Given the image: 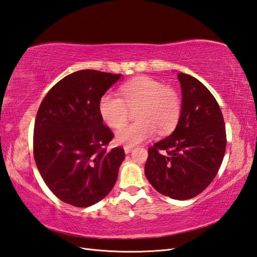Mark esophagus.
Returning a JSON list of instances; mask_svg holds the SVG:
<instances>
[{"label":"esophagus","instance_id":"1","mask_svg":"<svg viewBox=\"0 0 257 257\" xmlns=\"http://www.w3.org/2000/svg\"><path fill=\"white\" fill-rule=\"evenodd\" d=\"M123 151H124V153H126V154H129L131 151H133V148H131V147H124Z\"/></svg>","mask_w":257,"mask_h":257}]
</instances>
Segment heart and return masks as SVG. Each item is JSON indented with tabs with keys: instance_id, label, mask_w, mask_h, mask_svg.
Here are the masks:
<instances>
[{
	"instance_id": "obj_1",
	"label": "heart",
	"mask_w": 257,
	"mask_h": 257,
	"mask_svg": "<svg viewBox=\"0 0 257 257\" xmlns=\"http://www.w3.org/2000/svg\"><path fill=\"white\" fill-rule=\"evenodd\" d=\"M119 97L104 94L98 103V111L108 127L118 129L128 120L130 110H136L138 121L117 131L118 144L134 147L153 138L156 129L161 134L172 130L179 120L181 101L178 93L153 78L140 77L123 83Z\"/></svg>"
}]
</instances>
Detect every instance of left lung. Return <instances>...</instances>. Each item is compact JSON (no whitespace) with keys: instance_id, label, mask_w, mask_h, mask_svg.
Returning a JSON list of instances; mask_svg holds the SVG:
<instances>
[{"instance_id":"8db88e82","label":"left lung","mask_w":257,"mask_h":257,"mask_svg":"<svg viewBox=\"0 0 257 257\" xmlns=\"http://www.w3.org/2000/svg\"><path fill=\"white\" fill-rule=\"evenodd\" d=\"M182 102L173 134L149 148L144 174L153 188L175 200L200 194L215 178L226 151L218 103L202 82L179 72Z\"/></svg>"}]
</instances>
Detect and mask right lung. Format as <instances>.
Listing matches in <instances>:
<instances>
[{"mask_svg": "<svg viewBox=\"0 0 257 257\" xmlns=\"http://www.w3.org/2000/svg\"><path fill=\"white\" fill-rule=\"evenodd\" d=\"M121 75L84 69L52 88L38 109L34 155L44 182L58 199L76 207L101 201L115 186L124 160L122 148L103 124L98 103Z\"/></svg>", "mask_w": 257, "mask_h": 257, "instance_id": "obj_1", "label": "right lung"}]
</instances>
